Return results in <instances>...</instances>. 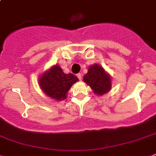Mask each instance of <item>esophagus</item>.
Instances as JSON below:
<instances>
[{"instance_id":"1","label":"esophagus","mask_w":156,"mask_h":156,"mask_svg":"<svg viewBox=\"0 0 156 156\" xmlns=\"http://www.w3.org/2000/svg\"><path fill=\"white\" fill-rule=\"evenodd\" d=\"M77 77H78V79L80 80H82V74L81 73H79V74H77Z\"/></svg>"}]
</instances>
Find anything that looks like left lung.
<instances>
[{
    "instance_id": "left-lung-1",
    "label": "left lung",
    "mask_w": 156,
    "mask_h": 156,
    "mask_svg": "<svg viewBox=\"0 0 156 156\" xmlns=\"http://www.w3.org/2000/svg\"><path fill=\"white\" fill-rule=\"evenodd\" d=\"M83 82L89 85L94 93L98 96L107 93L112 87L111 76L103 67L97 64L88 68L87 73L83 76Z\"/></svg>"
}]
</instances>
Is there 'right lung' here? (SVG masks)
<instances>
[{
    "label": "right lung",
    "mask_w": 156,
    "mask_h": 156,
    "mask_svg": "<svg viewBox=\"0 0 156 156\" xmlns=\"http://www.w3.org/2000/svg\"><path fill=\"white\" fill-rule=\"evenodd\" d=\"M78 80L75 75L65 74L59 65H54L40 76L39 85L48 96L64 100L72 85Z\"/></svg>",
    "instance_id": "right-lung-1"
}]
</instances>
